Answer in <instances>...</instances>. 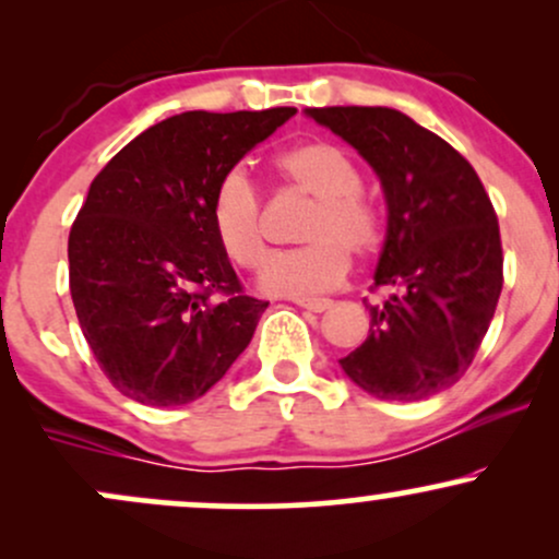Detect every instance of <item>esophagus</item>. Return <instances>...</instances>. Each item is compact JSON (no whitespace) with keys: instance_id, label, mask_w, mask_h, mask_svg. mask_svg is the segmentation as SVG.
Wrapping results in <instances>:
<instances>
[{"instance_id":"1","label":"esophagus","mask_w":559,"mask_h":559,"mask_svg":"<svg viewBox=\"0 0 559 559\" xmlns=\"http://www.w3.org/2000/svg\"><path fill=\"white\" fill-rule=\"evenodd\" d=\"M297 305L301 310H310V312H325L333 305L331 299H297Z\"/></svg>"}]
</instances>
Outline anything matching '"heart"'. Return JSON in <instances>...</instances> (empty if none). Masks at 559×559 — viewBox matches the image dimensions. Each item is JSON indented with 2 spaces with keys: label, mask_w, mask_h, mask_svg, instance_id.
Returning a JSON list of instances; mask_svg holds the SVG:
<instances>
[{
  "label": "heart",
  "mask_w": 559,
  "mask_h": 559,
  "mask_svg": "<svg viewBox=\"0 0 559 559\" xmlns=\"http://www.w3.org/2000/svg\"><path fill=\"white\" fill-rule=\"evenodd\" d=\"M275 168L292 189L312 197V207L299 230L307 243L273 254L262 267L260 286L278 297H318L346 278L349 252L357 258L376 252L383 236L381 213L360 189L355 159L331 141H301L275 157ZM210 221L236 265H260L267 252L262 199L241 170H228L217 181Z\"/></svg>",
  "instance_id": "heart-1"
}]
</instances>
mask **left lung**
<instances>
[{
  "mask_svg": "<svg viewBox=\"0 0 559 559\" xmlns=\"http://www.w3.org/2000/svg\"><path fill=\"white\" fill-rule=\"evenodd\" d=\"M307 115L355 146L381 178L389 207L370 333L342 357L362 391L428 400L471 368L502 294V239L473 165L391 107H316Z\"/></svg>",
  "mask_w": 559,
  "mask_h": 559,
  "instance_id": "1",
  "label": "left lung"
}]
</instances>
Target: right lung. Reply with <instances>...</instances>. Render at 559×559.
<instances>
[{
  "label": "right lung",
  "mask_w": 559,
  "mask_h": 559,
  "mask_svg": "<svg viewBox=\"0 0 559 559\" xmlns=\"http://www.w3.org/2000/svg\"><path fill=\"white\" fill-rule=\"evenodd\" d=\"M294 107L173 115L92 181L68 239L70 297L102 373L128 400L207 394L252 342L267 301L243 294L217 241V181Z\"/></svg>",
  "instance_id": "add662e5"
}]
</instances>
